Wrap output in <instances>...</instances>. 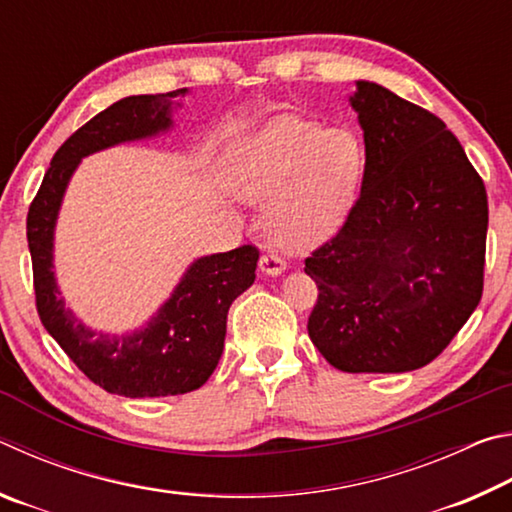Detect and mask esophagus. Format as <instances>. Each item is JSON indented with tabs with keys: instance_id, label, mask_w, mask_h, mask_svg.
<instances>
[{
	"instance_id": "obj_1",
	"label": "esophagus",
	"mask_w": 512,
	"mask_h": 512,
	"mask_svg": "<svg viewBox=\"0 0 512 512\" xmlns=\"http://www.w3.org/2000/svg\"><path fill=\"white\" fill-rule=\"evenodd\" d=\"M259 271L264 275L275 277L287 271V264H284V259L277 255H262V259H259Z\"/></svg>"
}]
</instances>
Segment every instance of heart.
I'll list each match as a JSON object with an SVG mask.
<instances>
[{"instance_id":"1","label":"heart","mask_w":512,"mask_h":512,"mask_svg":"<svg viewBox=\"0 0 512 512\" xmlns=\"http://www.w3.org/2000/svg\"><path fill=\"white\" fill-rule=\"evenodd\" d=\"M366 171L363 140L345 126L282 112L232 146L228 180L250 203H268V237L287 250H311L341 228Z\"/></svg>"}]
</instances>
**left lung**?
Wrapping results in <instances>:
<instances>
[{"mask_svg":"<svg viewBox=\"0 0 512 512\" xmlns=\"http://www.w3.org/2000/svg\"><path fill=\"white\" fill-rule=\"evenodd\" d=\"M361 196L305 259L309 339L343 372H409L443 352L483 293L488 196L445 121L372 81L350 97Z\"/></svg>","mask_w":512,"mask_h":512,"instance_id":"1","label":"left lung"}]
</instances>
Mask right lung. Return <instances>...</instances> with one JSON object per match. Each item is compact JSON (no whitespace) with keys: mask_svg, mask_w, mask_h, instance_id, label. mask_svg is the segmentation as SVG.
<instances>
[{"mask_svg":"<svg viewBox=\"0 0 512 512\" xmlns=\"http://www.w3.org/2000/svg\"><path fill=\"white\" fill-rule=\"evenodd\" d=\"M187 92L137 94L92 117L56 151L27 216L42 325L85 377L124 397H167L201 388L221 359L230 305L255 282V246L198 257L149 323L121 336L88 327L60 296L54 232L74 171L92 153L171 131L173 110Z\"/></svg>","mask_w":512,"mask_h":512,"instance_id":"1","label":"right lung"}]
</instances>
